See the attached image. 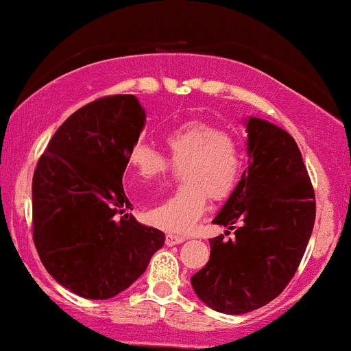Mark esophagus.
I'll list each match as a JSON object with an SVG mask.
<instances>
[{
    "label": "esophagus",
    "instance_id": "esophagus-1",
    "mask_svg": "<svg viewBox=\"0 0 351 351\" xmlns=\"http://www.w3.org/2000/svg\"><path fill=\"white\" fill-rule=\"evenodd\" d=\"M184 239H186V237H184V236L171 234V232H168L167 237H165V243H167V245H175V244L184 243Z\"/></svg>",
    "mask_w": 351,
    "mask_h": 351
}]
</instances>
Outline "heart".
<instances>
[{"instance_id": "heart-1", "label": "heart", "mask_w": 351, "mask_h": 351, "mask_svg": "<svg viewBox=\"0 0 351 351\" xmlns=\"http://www.w3.org/2000/svg\"><path fill=\"white\" fill-rule=\"evenodd\" d=\"M170 160L184 167L186 184L148 209L152 224L165 231L184 234L191 231L208 209L209 196L224 199L236 188L243 173V155L231 136L204 122L180 125L165 136ZM171 163L152 145L138 142L128 153V168L136 181H155L170 171Z\"/></svg>"}]
</instances>
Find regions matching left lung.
<instances>
[{"instance_id":"left-lung-1","label":"left lung","mask_w":351,"mask_h":351,"mask_svg":"<svg viewBox=\"0 0 351 351\" xmlns=\"http://www.w3.org/2000/svg\"><path fill=\"white\" fill-rule=\"evenodd\" d=\"M244 127L247 168L213 219L236 228V237L209 239L208 264L191 277L199 300L229 315L264 307L287 287L315 223V195L295 140L257 117Z\"/></svg>"}]
</instances>
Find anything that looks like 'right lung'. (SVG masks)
Returning <instances> with one entry per match:
<instances>
[{
  "label": "right lung",
  "mask_w": 351,
  "mask_h": 351,
  "mask_svg": "<svg viewBox=\"0 0 351 351\" xmlns=\"http://www.w3.org/2000/svg\"><path fill=\"white\" fill-rule=\"evenodd\" d=\"M145 122L135 95L94 100L60 125L36 167V249L54 280L84 299L119 295L165 244L160 229L123 214L132 209L123 171Z\"/></svg>",
  "instance_id": "add662e5"
}]
</instances>
